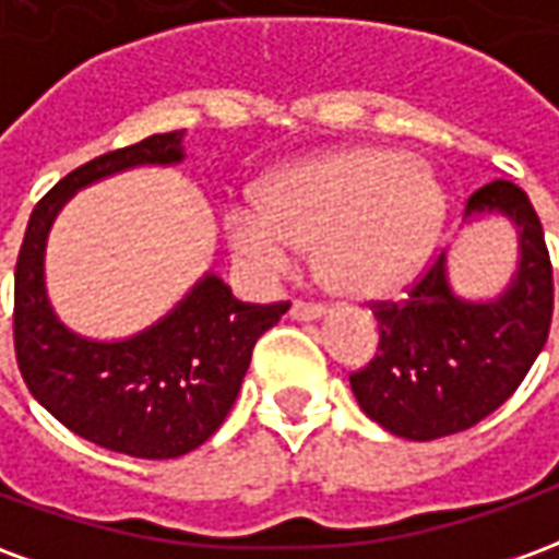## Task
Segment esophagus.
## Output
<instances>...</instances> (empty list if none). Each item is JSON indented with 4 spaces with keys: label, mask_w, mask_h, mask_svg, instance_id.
<instances>
[{
    "label": "esophagus",
    "mask_w": 559,
    "mask_h": 559,
    "mask_svg": "<svg viewBox=\"0 0 559 559\" xmlns=\"http://www.w3.org/2000/svg\"><path fill=\"white\" fill-rule=\"evenodd\" d=\"M290 317H296V320H317V317H323V305L296 299V302L290 305Z\"/></svg>",
    "instance_id": "1"
}]
</instances>
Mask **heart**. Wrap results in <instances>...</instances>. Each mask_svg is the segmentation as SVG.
I'll return each instance as SVG.
<instances>
[{
    "instance_id": "b5f03b06",
    "label": "heart",
    "mask_w": 559,
    "mask_h": 559,
    "mask_svg": "<svg viewBox=\"0 0 559 559\" xmlns=\"http://www.w3.org/2000/svg\"><path fill=\"white\" fill-rule=\"evenodd\" d=\"M443 191L421 160L353 146L269 179L260 215H230L233 248L281 269L317 251V272L344 299H380L416 278L443 227Z\"/></svg>"
}]
</instances>
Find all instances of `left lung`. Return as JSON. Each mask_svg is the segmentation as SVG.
I'll return each mask as SVG.
<instances>
[{"label": "left lung", "mask_w": 559, "mask_h": 559, "mask_svg": "<svg viewBox=\"0 0 559 559\" xmlns=\"http://www.w3.org/2000/svg\"><path fill=\"white\" fill-rule=\"evenodd\" d=\"M479 212L506 215L521 239L518 275L500 299H457L440 254L401 302H371L380 344L350 374L353 395L407 440L449 437L491 416L521 386L551 332L554 272L536 209L518 185L497 179L467 200L464 215Z\"/></svg>", "instance_id": "left-lung-1"}]
</instances>
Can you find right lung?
Listing matches in <instances>:
<instances>
[{"label":"right lung","instance_id":"add662e5","mask_svg":"<svg viewBox=\"0 0 559 559\" xmlns=\"http://www.w3.org/2000/svg\"><path fill=\"white\" fill-rule=\"evenodd\" d=\"M182 160V131L152 134L71 170L32 209L14 269V353L44 411L90 443L131 457H179L203 445L242 389L257 338L290 302H239L215 275L146 332L102 344L68 332L44 293V242L83 185L138 164Z\"/></svg>","mask_w":559,"mask_h":559}]
</instances>
